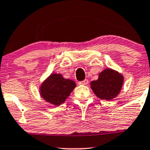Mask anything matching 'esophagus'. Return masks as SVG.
<instances>
[{
	"instance_id": "obj_1",
	"label": "esophagus",
	"mask_w": 150,
	"mask_h": 150,
	"mask_svg": "<svg viewBox=\"0 0 150 150\" xmlns=\"http://www.w3.org/2000/svg\"><path fill=\"white\" fill-rule=\"evenodd\" d=\"M79 85H88V79H85V80H84L83 81H80L79 82Z\"/></svg>"
}]
</instances>
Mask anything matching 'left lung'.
Returning <instances> with one entry per match:
<instances>
[{
	"instance_id": "1",
	"label": "left lung",
	"mask_w": 150,
	"mask_h": 150,
	"mask_svg": "<svg viewBox=\"0 0 150 150\" xmlns=\"http://www.w3.org/2000/svg\"><path fill=\"white\" fill-rule=\"evenodd\" d=\"M123 80L121 74L108 68L100 72L98 80L92 81L90 85L97 97L100 99L110 100L120 93Z\"/></svg>"
}]
</instances>
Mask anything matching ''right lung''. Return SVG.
Returning <instances> with one entry per match:
<instances>
[{"instance_id":"right-lung-1","label":"right lung","mask_w":150,"mask_h":150,"mask_svg":"<svg viewBox=\"0 0 150 150\" xmlns=\"http://www.w3.org/2000/svg\"><path fill=\"white\" fill-rule=\"evenodd\" d=\"M76 87L73 80L65 79L60 74H51L40 87L41 97L54 105L63 103Z\"/></svg>"}]
</instances>
